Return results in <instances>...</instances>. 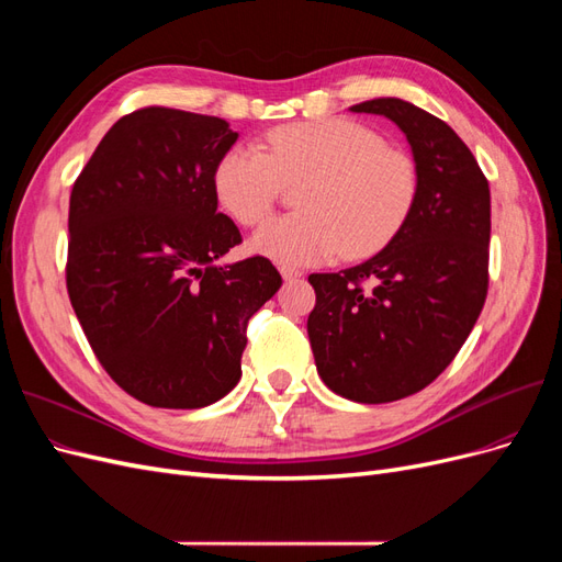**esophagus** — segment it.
I'll return each mask as SVG.
<instances>
[{"label": "esophagus", "mask_w": 562, "mask_h": 562, "mask_svg": "<svg viewBox=\"0 0 562 562\" xmlns=\"http://www.w3.org/2000/svg\"><path fill=\"white\" fill-rule=\"evenodd\" d=\"M279 271H281L283 281H297V279L302 277V271H300V269H295V267H281Z\"/></svg>", "instance_id": "obj_1"}]
</instances>
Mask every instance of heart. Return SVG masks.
<instances>
[{
	"mask_svg": "<svg viewBox=\"0 0 562 562\" xmlns=\"http://www.w3.org/2000/svg\"><path fill=\"white\" fill-rule=\"evenodd\" d=\"M269 151L236 145L217 161L215 192L229 215L255 227L274 211L283 184L302 182L300 213L271 220L250 248L281 265H310L342 250L366 258L411 217L417 168L382 135L349 119H316L269 133Z\"/></svg>",
	"mask_w": 562,
	"mask_h": 562,
	"instance_id": "heart-1",
	"label": "heart"
}]
</instances>
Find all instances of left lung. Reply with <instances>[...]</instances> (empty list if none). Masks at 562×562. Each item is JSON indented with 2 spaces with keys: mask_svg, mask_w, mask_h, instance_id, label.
<instances>
[{
  "mask_svg": "<svg viewBox=\"0 0 562 562\" xmlns=\"http://www.w3.org/2000/svg\"><path fill=\"white\" fill-rule=\"evenodd\" d=\"M351 112L391 119L413 149L417 199L401 232L370 260L312 274L307 333L321 380L356 403L417 394L467 342L487 295L490 187L462 138L401 98Z\"/></svg>",
  "mask_w": 562,
  "mask_h": 562,
  "instance_id": "8db88e82",
  "label": "left lung"
}]
</instances>
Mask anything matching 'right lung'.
I'll use <instances>...</instances> for the list:
<instances>
[{
  "instance_id": "add662e5",
  "label": "right lung",
  "mask_w": 562,
  "mask_h": 562,
  "mask_svg": "<svg viewBox=\"0 0 562 562\" xmlns=\"http://www.w3.org/2000/svg\"><path fill=\"white\" fill-rule=\"evenodd\" d=\"M239 138L225 119L143 108L119 119L70 194L67 293L93 353L151 407H206L236 386L250 316L281 288L217 213L215 168Z\"/></svg>"
}]
</instances>
